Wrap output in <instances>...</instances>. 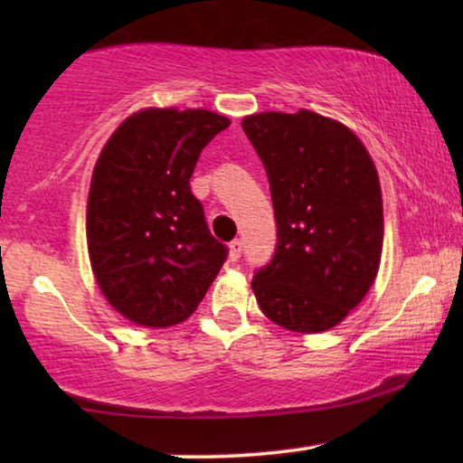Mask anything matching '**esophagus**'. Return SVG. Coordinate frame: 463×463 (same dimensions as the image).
I'll return each mask as SVG.
<instances>
[{
  "instance_id": "esophagus-1",
  "label": "esophagus",
  "mask_w": 463,
  "mask_h": 463,
  "mask_svg": "<svg viewBox=\"0 0 463 463\" xmlns=\"http://www.w3.org/2000/svg\"><path fill=\"white\" fill-rule=\"evenodd\" d=\"M240 255H242V242L240 240H233V242L230 244V261H238Z\"/></svg>"
}]
</instances>
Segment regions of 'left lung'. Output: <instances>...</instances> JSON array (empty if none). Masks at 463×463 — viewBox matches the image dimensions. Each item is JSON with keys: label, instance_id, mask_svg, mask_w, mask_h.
I'll return each instance as SVG.
<instances>
[{"label": "left lung", "instance_id": "1", "mask_svg": "<svg viewBox=\"0 0 463 463\" xmlns=\"http://www.w3.org/2000/svg\"><path fill=\"white\" fill-rule=\"evenodd\" d=\"M242 128L268 170L276 255L250 287L274 325L312 335L337 326L369 293L383 249V202L363 141L309 109L263 111Z\"/></svg>", "mask_w": 463, "mask_h": 463}]
</instances>
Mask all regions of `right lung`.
Listing matches in <instances>:
<instances>
[{
	"instance_id": "1",
	"label": "right lung",
	"mask_w": 463,
	"mask_h": 463,
	"mask_svg": "<svg viewBox=\"0 0 463 463\" xmlns=\"http://www.w3.org/2000/svg\"><path fill=\"white\" fill-rule=\"evenodd\" d=\"M232 122L208 109L147 107L100 149L86 206L92 274L138 326L185 322L227 259L189 187L200 151Z\"/></svg>"
}]
</instances>
